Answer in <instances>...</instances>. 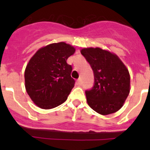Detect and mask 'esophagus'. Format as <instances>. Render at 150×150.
<instances>
[{
    "mask_svg": "<svg viewBox=\"0 0 150 150\" xmlns=\"http://www.w3.org/2000/svg\"><path fill=\"white\" fill-rule=\"evenodd\" d=\"M76 84H77V86H81V85H82V79H78L77 81H76Z\"/></svg>",
    "mask_w": 150,
    "mask_h": 150,
    "instance_id": "1",
    "label": "esophagus"
}]
</instances>
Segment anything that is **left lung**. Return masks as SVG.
I'll return each instance as SVG.
<instances>
[{"instance_id": "obj_1", "label": "left lung", "mask_w": 150, "mask_h": 150, "mask_svg": "<svg viewBox=\"0 0 150 150\" xmlns=\"http://www.w3.org/2000/svg\"><path fill=\"white\" fill-rule=\"evenodd\" d=\"M81 54L94 73V85L86 90L88 104L101 115L116 112L130 91V75L117 55L100 48H86Z\"/></svg>"}]
</instances>
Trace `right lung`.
<instances>
[{
  "label": "right lung",
  "instance_id": "1",
  "mask_svg": "<svg viewBox=\"0 0 150 150\" xmlns=\"http://www.w3.org/2000/svg\"><path fill=\"white\" fill-rule=\"evenodd\" d=\"M74 52L71 45L52 43L40 49L29 61L25 71V88L39 107L52 109L67 100L75 84L67 59Z\"/></svg>",
  "mask_w": 150,
  "mask_h": 150
}]
</instances>
